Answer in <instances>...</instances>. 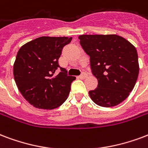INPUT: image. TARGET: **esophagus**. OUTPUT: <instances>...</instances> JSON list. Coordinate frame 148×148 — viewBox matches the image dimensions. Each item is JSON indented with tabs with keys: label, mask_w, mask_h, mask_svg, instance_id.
Listing matches in <instances>:
<instances>
[{
	"label": "esophagus",
	"mask_w": 148,
	"mask_h": 148,
	"mask_svg": "<svg viewBox=\"0 0 148 148\" xmlns=\"http://www.w3.org/2000/svg\"><path fill=\"white\" fill-rule=\"evenodd\" d=\"M88 77V75H87V74H85V73H82V74H81L80 76H79V78L81 79H85Z\"/></svg>",
	"instance_id": "esophagus-1"
}]
</instances>
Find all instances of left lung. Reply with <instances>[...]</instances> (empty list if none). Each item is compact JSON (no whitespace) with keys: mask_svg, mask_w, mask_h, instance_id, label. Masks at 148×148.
<instances>
[{"mask_svg":"<svg viewBox=\"0 0 148 148\" xmlns=\"http://www.w3.org/2000/svg\"><path fill=\"white\" fill-rule=\"evenodd\" d=\"M78 39L98 80V87L89 91L90 98L102 107L121 103L134 89L139 74L135 47L115 34L81 35Z\"/></svg>","mask_w":148,"mask_h":148,"instance_id":"obj_1","label":"left lung"}]
</instances>
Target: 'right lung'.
<instances>
[{
	"label": "right lung",
	"instance_id": "obj_1",
	"mask_svg": "<svg viewBox=\"0 0 148 148\" xmlns=\"http://www.w3.org/2000/svg\"><path fill=\"white\" fill-rule=\"evenodd\" d=\"M72 37L42 36L19 49L13 66L16 85L29 104L37 109H56L66 101L76 77L68 76L58 60ZM61 72L55 76V71Z\"/></svg>",
	"mask_w": 148,
	"mask_h": 148
}]
</instances>
